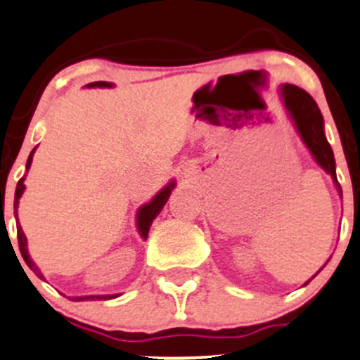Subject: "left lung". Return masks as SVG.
Here are the masks:
<instances>
[{
    "label": "left lung",
    "instance_id": "1",
    "mask_svg": "<svg viewBox=\"0 0 360 360\" xmlns=\"http://www.w3.org/2000/svg\"><path fill=\"white\" fill-rule=\"evenodd\" d=\"M280 96L285 110L288 112L290 120L294 121V127L295 130H297L299 137L302 139V142H304V146L308 148V151L311 153L313 160L333 177L338 195L343 198V191H341V186L340 183H338L336 177L334 153L330 144L327 142L326 131H323V116L322 112H320L316 102L304 91V89L294 86V84H281ZM309 281L311 280L306 281L304 285H308Z\"/></svg>",
    "mask_w": 360,
    "mask_h": 360
}]
</instances>
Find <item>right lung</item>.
<instances>
[{
	"label": "right lung",
	"mask_w": 360,
	"mask_h": 360,
	"mask_svg": "<svg viewBox=\"0 0 360 360\" xmlns=\"http://www.w3.org/2000/svg\"><path fill=\"white\" fill-rule=\"evenodd\" d=\"M86 87H114L112 82H105V80H100V82H91L87 84ZM37 149V148H34ZM34 149L31 151L30 158H27L26 162V170H30L31 167V162H33V155H34ZM176 188V181H170V183H167L165 186L162 188V190L158 191V193L155 195V197L151 198V200L148 202V204L141 205L137 211V230L139 233H141L142 239H148V233H149V226H151L153 219L156 218V216L160 214V211L163 209V205L167 204V200H169L170 193H172V190ZM24 190H26V186H24V177H20V181L17 183V188H15V198H13V214H15V221H17V239H19V250H20V255H22L24 262L27 264V267L33 271L34 274H37L40 280H45L44 274H41V271L38 269V265L34 264L33 260H31L30 253H27V239L26 236H24L22 229H20L19 225V218H17V209H19V200L20 197H22ZM121 294H105V295H79V297H70L72 301H109V299H116L120 297Z\"/></svg>",
	"instance_id": "1"
}]
</instances>
